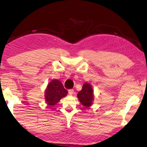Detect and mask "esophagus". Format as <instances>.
<instances>
[{
  "label": "esophagus",
  "instance_id": "obj_1",
  "mask_svg": "<svg viewBox=\"0 0 147 147\" xmlns=\"http://www.w3.org/2000/svg\"><path fill=\"white\" fill-rule=\"evenodd\" d=\"M68 92H69V94H70V95H72L74 93V90H69V91H68Z\"/></svg>",
  "mask_w": 147,
  "mask_h": 147
}]
</instances>
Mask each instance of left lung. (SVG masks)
Returning <instances> with one entry per match:
<instances>
[{
  "label": "left lung",
  "mask_w": 147,
  "mask_h": 147,
  "mask_svg": "<svg viewBox=\"0 0 147 147\" xmlns=\"http://www.w3.org/2000/svg\"><path fill=\"white\" fill-rule=\"evenodd\" d=\"M77 97L80 103L86 108L91 107L94 100V91L92 86L87 82L84 83L81 91L77 94Z\"/></svg>",
  "instance_id": "left-lung-1"
}]
</instances>
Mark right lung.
Masks as SVG:
<instances>
[{"label":"right lung","mask_w":147,"mask_h":147,"mask_svg":"<svg viewBox=\"0 0 147 147\" xmlns=\"http://www.w3.org/2000/svg\"><path fill=\"white\" fill-rule=\"evenodd\" d=\"M68 91L64 88L62 83L57 79H53L48 83L45 91V99L47 105H56L62 98L67 94Z\"/></svg>","instance_id":"add662e5"}]
</instances>
